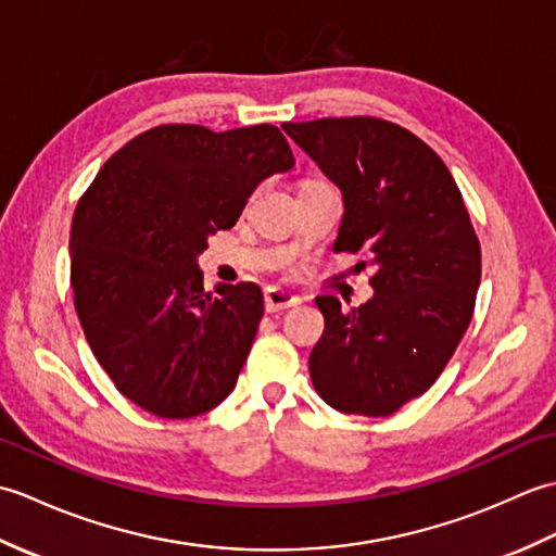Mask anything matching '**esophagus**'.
Masks as SVG:
<instances>
[{"label": "esophagus", "instance_id": "obj_1", "mask_svg": "<svg viewBox=\"0 0 556 556\" xmlns=\"http://www.w3.org/2000/svg\"><path fill=\"white\" fill-rule=\"evenodd\" d=\"M293 305H299V296H293V293H289L285 289H277V287L265 289V311L267 313L287 311V308H293Z\"/></svg>", "mask_w": 556, "mask_h": 556}]
</instances>
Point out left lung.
<instances>
[{"instance_id":"1","label":"left lung","mask_w":556,"mask_h":556,"mask_svg":"<svg viewBox=\"0 0 556 556\" xmlns=\"http://www.w3.org/2000/svg\"><path fill=\"white\" fill-rule=\"evenodd\" d=\"M344 195L337 253H370L375 296H320L311 380L329 406L389 416L428 392L470 325L480 241L452 172L404 126L377 116L285 124ZM365 267V263H363Z\"/></svg>"}]
</instances>
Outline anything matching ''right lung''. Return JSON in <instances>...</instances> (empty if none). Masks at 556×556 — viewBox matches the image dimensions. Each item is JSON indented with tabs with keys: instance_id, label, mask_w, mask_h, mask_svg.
Wrapping results in <instances>:
<instances>
[{
	"instance_id": "add662e5",
	"label": "right lung",
	"mask_w": 556,
	"mask_h": 556,
	"mask_svg": "<svg viewBox=\"0 0 556 556\" xmlns=\"http://www.w3.org/2000/svg\"><path fill=\"white\" fill-rule=\"evenodd\" d=\"M293 167L277 126L215 134L162 124L116 150L71 222V289L114 387L160 418L227 399L263 317L253 281L203 289L195 257L231 229L255 186Z\"/></svg>"
}]
</instances>
